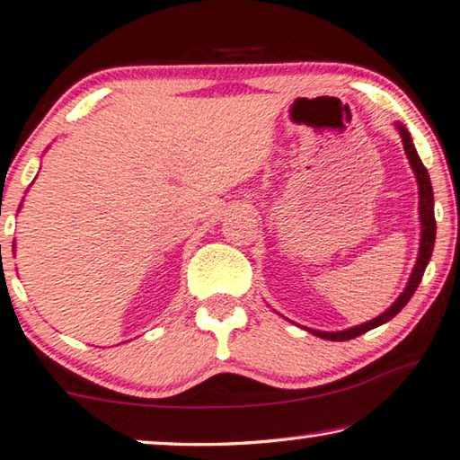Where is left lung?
Returning <instances> with one entry per match:
<instances>
[{
    "instance_id": "obj_1",
    "label": "left lung",
    "mask_w": 460,
    "mask_h": 460,
    "mask_svg": "<svg viewBox=\"0 0 460 460\" xmlns=\"http://www.w3.org/2000/svg\"><path fill=\"white\" fill-rule=\"evenodd\" d=\"M396 128H398V132H401V138H402V145H404V153H407V159H409L412 172H415L417 186H419V222H421V238H419V252H417L415 268H412L409 282H407V286H404V290L401 292V296H398L396 301L392 303L390 307L385 309L382 315H377L376 319H369V322H365L361 325H352V328L341 330V332H322V330L307 328V332H311L313 336L323 338V341H334V342L350 341V338L361 336V334H365V332L374 330V328H377V325L390 322L392 317L398 315V313L402 311L404 305L411 301V296L415 295L417 286H419V282H421V278H423V271H425V268H428V263H429L431 252H434V243H436L434 189H431V181H429L428 170H425L423 162L417 155V149H415V145H412V138L409 135V130L404 128V124H401V122H396Z\"/></svg>"
}]
</instances>
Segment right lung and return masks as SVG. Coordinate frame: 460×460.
I'll use <instances>...</instances> for the list:
<instances>
[{"instance_id":"1","label":"right lung","mask_w":460,"mask_h":460,"mask_svg":"<svg viewBox=\"0 0 460 460\" xmlns=\"http://www.w3.org/2000/svg\"><path fill=\"white\" fill-rule=\"evenodd\" d=\"M12 246H16V244H12Z\"/></svg>"}]
</instances>
